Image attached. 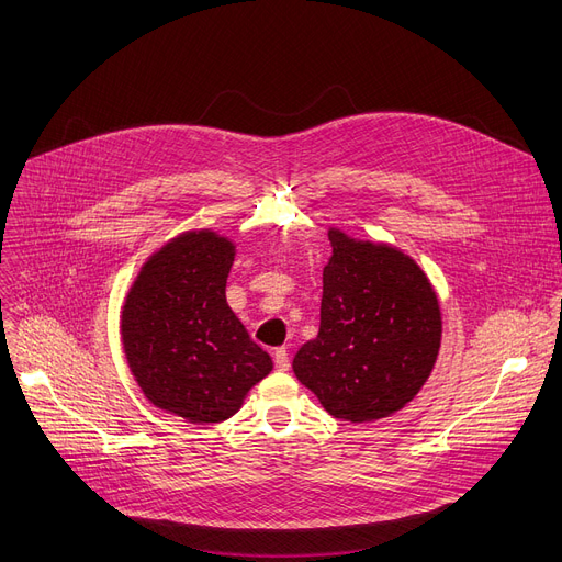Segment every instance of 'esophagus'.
I'll return each mask as SVG.
<instances>
[{"mask_svg":"<svg viewBox=\"0 0 562 562\" xmlns=\"http://www.w3.org/2000/svg\"><path fill=\"white\" fill-rule=\"evenodd\" d=\"M273 361H276V368L280 372H286L289 370V353H286V347H278L273 351Z\"/></svg>","mask_w":562,"mask_h":562,"instance_id":"1","label":"esophagus"}]
</instances>
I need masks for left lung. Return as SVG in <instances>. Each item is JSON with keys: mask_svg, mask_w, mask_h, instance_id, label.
<instances>
[{"mask_svg": "<svg viewBox=\"0 0 562 562\" xmlns=\"http://www.w3.org/2000/svg\"><path fill=\"white\" fill-rule=\"evenodd\" d=\"M321 329L293 356L295 379L342 422L398 413L428 381L441 345V307L424 269L385 241L329 228Z\"/></svg>", "mask_w": 562, "mask_h": 562, "instance_id": "8db88e82", "label": "left lung"}]
</instances>
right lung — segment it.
I'll return each mask as SVG.
<instances>
[{"label": "right lung", "instance_id": "right-lung-1", "mask_svg": "<svg viewBox=\"0 0 562 562\" xmlns=\"http://www.w3.org/2000/svg\"><path fill=\"white\" fill-rule=\"evenodd\" d=\"M235 252L213 228L183 231L143 262L121 310V342L140 392L196 426L233 417L273 370L226 302Z\"/></svg>", "mask_w": 562, "mask_h": 562}]
</instances>
